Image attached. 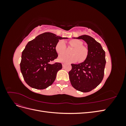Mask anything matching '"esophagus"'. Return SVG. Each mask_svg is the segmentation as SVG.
<instances>
[{
	"mask_svg": "<svg viewBox=\"0 0 126 126\" xmlns=\"http://www.w3.org/2000/svg\"><path fill=\"white\" fill-rule=\"evenodd\" d=\"M63 64V67L64 66V64H64V63H63V64Z\"/></svg>",
	"mask_w": 126,
	"mask_h": 126,
	"instance_id": "1",
	"label": "esophagus"
}]
</instances>
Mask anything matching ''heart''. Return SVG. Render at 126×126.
<instances>
[{"mask_svg": "<svg viewBox=\"0 0 126 126\" xmlns=\"http://www.w3.org/2000/svg\"><path fill=\"white\" fill-rule=\"evenodd\" d=\"M69 44L74 49L71 50L70 54L72 55L62 54L59 56L58 60L60 62L74 63L79 61L83 62L87 59L88 56L89 50L88 48L83 46V43L78 39H72L69 41ZM56 50L59 54L64 53L66 51V45L64 41H59L56 45Z\"/></svg>", "mask_w": 126, "mask_h": 126, "instance_id": "b5f03b06", "label": "heart"}]
</instances>
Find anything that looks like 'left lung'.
<instances>
[{"label":"left lung","mask_w":126,"mask_h":126,"mask_svg":"<svg viewBox=\"0 0 126 126\" xmlns=\"http://www.w3.org/2000/svg\"><path fill=\"white\" fill-rule=\"evenodd\" d=\"M76 38L86 42L89 54L85 62L71 64V70L69 72L70 81L76 90L89 92L99 85L104 78L105 51L101 45L89 36L82 35Z\"/></svg>","instance_id":"8db88e82"}]
</instances>
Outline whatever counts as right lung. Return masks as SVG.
Masks as SVG:
<instances>
[{
	"instance_id": "obj_1",
	"label": "right lung",
	"mask_w": 126,
	"mask_h": 126,
	"mask_svg": "<svg viewBox=\"0 0 126 126\" xmlns=\"http://www.w3.org/2000/svg\"><path fill=\"white\" fill-rule=\"evenodd\" d=\"M67 38L45 32L28 42L22 52L20 70L26 82L32 88L44 89L55 80L62 64L50 63L58 57L56 45L59 39Z\"/></svg>"
}]
</instances>
